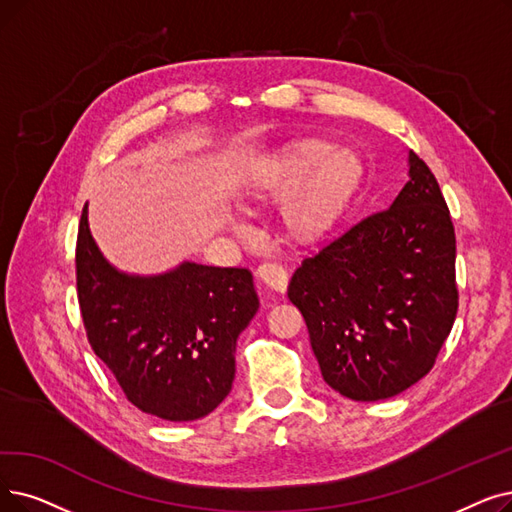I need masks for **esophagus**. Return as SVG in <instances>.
<instances>
[{
    "mask_svg": "<svg viewBox=\"0 0 512 512\" xmlns=\"http://www.w3.org/2000/svg\"><path fill=\"white\" fill-rule=\"evenodd\" d=\"M257 278L276 293H284L288 286V272L280 263H263L257 268Z\"/></svg>",
    "mask_w": 512,
    "mask_h": 512,
    "instance_id": "obj_1",
    "label": "esophagus"
}]
</instances>
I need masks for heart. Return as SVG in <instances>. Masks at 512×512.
<instances>
[{"mask_svg":"<svg viewBox=\"0 0 512 512\" xmlns=\"http://www.w3.org/2000/svg\"><path fill=\"white\" fill-rule=\"evenodd\" d=\"M355 177V163L343 150L320 140H303L284 148L278 157L261 167L244 190L251 201H280L302 182L303 188L286 203L282 217L293 238L309 242L324 236L339 219ZM236 232H247L234 219Z\"/></svg>","mask_w":512,"mask_h":512,"instance_id":"obj_1","label":"heart"}]
</instances>
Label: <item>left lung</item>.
<instances>
[{"label":"left lung","instance_id":"1","mask_svg":"<svg viewBox=\"0 0 512 512\" xmlns=\"http://www.w3.org/2000/svg\"><path fill=\"white\" fill-rule=\"evenodd\" d=\"M288 299L305 318L324 381L379 402L425 376L458 311L456 236L439 184L408 152V182L303 263Z\"/></svg>","mask_w":512,"mask_h":512}]
</instances>
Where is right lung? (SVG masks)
<instances>
[{
  "label": "right lung",
  "instance_id": "1",
  "mask_svg": "<svg viewBox=\"0 0 512 512\" xmlns=\"http://www.w3.org/2000/svg\"><path fill=\"white\" fill-rule=\"evenodd\" d=\"M77 295L87 339L129 402L171 422L203 418L228 397L236 341L259 309L253 274L182 261L140 276L117 270L77 234Z\"/></svg>",
  "mask_w": 512,
  "mask_h": 512
}]
</instances>
